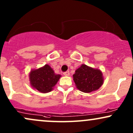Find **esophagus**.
<instances>
[{
  "label": "esophagus",
  "mask_w": 133,
  "mask_h": 133,
  "mask_svg": "<svg viewBox=\"0 0 133 133\" xmlns=\"http://www.w3.org/2000/svg\"><path fill=\"white\" fill-rule=\"evenodd\" d=\"M64 75L65 76H69L70 75V73H69V71L64 72Z\"/></svg>",
  "instance_id": "34e87169"
}]
</instances>
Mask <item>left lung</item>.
Wrapping results in <instances>:
<instances>
[{
    "label": "left lung",
    "instance_id": "1",
    "mask_svg": "<svg viewBox=\"0 0 133 133\" xmlns=\"http://www.w3.org/2000/svg\"><path fill=\"white\" fill-rule=\"evenodd\" d=\"M73 80L79 91L89 93L96 91L103 84V73L98 69H94L82 64L76 70Z\"/></svg>",
    "mask_w": 133,
    "mask_h": 133
}]
</instances>
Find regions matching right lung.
Returning a JSON list of instances; mask_svg holds the SVG:
<instances>
[{
    "label": "right lung",
    "mask_w": 133,
    "mask_h": 133,
    "mask_svg": "<svg viewBox=\"0 0 133 133\" xmlns=\"http://www.w3.org/2000/svg\"><path fill=\"white\" fill-rule=\"evenodd\" d=\"M61 76L56 74L48 64L30 72L29 80L31 86L39 92H51Z\"/></svg>",
    "instance_id": "add662e5"
}]
</instances>
